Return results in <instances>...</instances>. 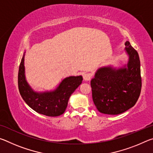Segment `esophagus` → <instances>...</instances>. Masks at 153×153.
<instances>
[{"instance_id":"esophagus-1","label":"esophagus","mask_w":153,"mask_h":153,"mask_svg":"<svg viewBox=\"0 0 153 153\" xmlns=\"http://www.w3.org/2000/svg\"><path fill=\"white\" fill-rule=\"evenodd\" d=\"M83 78H84L85 81H89L91 79V75L88 73L84 74V75H83Z\"/></svg>"}]
</instances>
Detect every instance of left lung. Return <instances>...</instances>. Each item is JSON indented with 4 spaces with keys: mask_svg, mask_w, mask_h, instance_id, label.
Returning a JSON list of instances; mask_svg holds the SVG:
<instances>
[{
    "mask_svg": "<svg viewBox=\"0 0 153 153\" xmlns=\"http://www.w3.org/2000/svg\"><path fill=\"white\" fill-rule=\"evenodd\" d=\"M125 45L129 56L127 67H101L90 82L93 102L102 113L118 115L125 112L135 105L140 94L142 78L138 53L128 41Z\"/></svg>",
    "mask_w": 153,
    "mask_h": 153,
    "instance_id": "1",
    "label": "left lung"
}]
</instances>
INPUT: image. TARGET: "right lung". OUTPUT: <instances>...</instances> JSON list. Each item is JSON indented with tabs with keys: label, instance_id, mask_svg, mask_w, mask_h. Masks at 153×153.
I'll return each instance as SVG.
<instances>
[{
	"label": "right lung",
	"instance_id": "right-lung-1",
	"mask_svg": "<svg viewBox=\"0 0 153 153\" xmlns=\"http://www.w3.org/2000/svg\"><path fill=\"white\" fill-rule=\"evenodd\" d=\"M24 55L18 73V87L23 99L36 112L49 117L63 114L67 107L69 98L82 82V76H70L65 78L56 90L50 92L33 91L25 79Z\"/></svg>",
	"mask_w": 153,
	"mask_h": 153
}]
</instances>
